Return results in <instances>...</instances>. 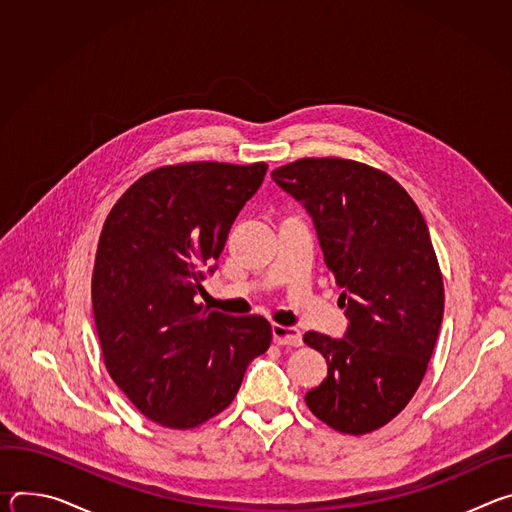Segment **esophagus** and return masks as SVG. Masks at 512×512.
Segmentation results:
<instances>
[{
    "instance_id": "34e87169",
    "label": "esophagus",
    "mask_w": 512,
    "mask_h": 512,
    "mask_svg": "<svg viewBox=\"0 0 512 512\" xmlns=\"http://www.w3.org/2000/svg\"><path fill=\"white\" fill-rule=\"evenodd\" d=\"M271 332H273V342L279 346H302V332L294 326L273 324Z\"/></svg>"
}]
</instances>
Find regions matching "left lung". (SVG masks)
I'll return each mask as SVG.
<instances>
[{
	"label": "left lung",
	"mask_w": 512,
	"mask_h": 512,
	"mask_svg": "<svg viewBox=\"0 0 512 512\" xmlns=\"http://www.w3.org/2000/svg\"><path fill=\"white\" fill-rule=\"evenodd\" d=\"M271 178L312 214L326 267L344 289V338L304 334L328 364L306 405L340 433H371L415 395L442 326L444 279L427 225L395 178L362 162L302 158Z\"/></svg>",
	"instance_id": "8db88e82"
}]
</instances>
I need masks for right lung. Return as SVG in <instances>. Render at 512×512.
I'll list each match as a JSON object with an SVG mask.
<instances>
[{
    "label": "right lung",
    "mask_w": 512,
    "mask_h": 512,
    "mask_svg": "<svg viewBox=\"0 0 512 512\" xmlns=\"http://www.w3.org/2000/svg\"><path fill=\"white\" fill-rule=\"evenodd\" d=\"M265 162H182L135 180L105 218L93 267L103 362L148 419L192 429L225 411L247 364L271 344L263 316L196 302ZM212 271V269H210Z\"/></svg>",
    "instance_id": "1"
}]
</instances>
